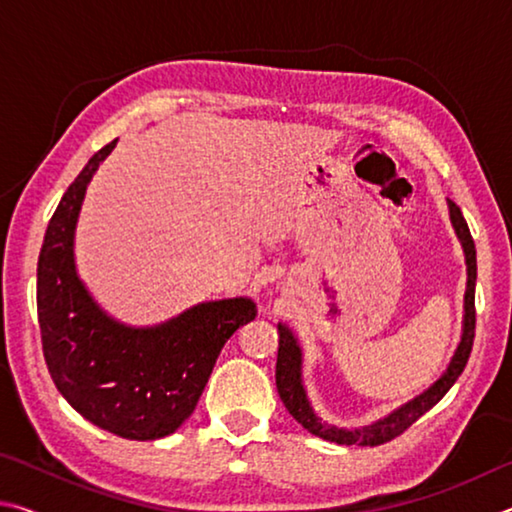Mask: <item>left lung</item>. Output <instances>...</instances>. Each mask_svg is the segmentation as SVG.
Here are the masks:
<instances>
[{
    "mask_svg": "<svg viewBox=\"0 0 512 512\" xmlns=\"http://www.w3.org/2000/svg\"><path fill=\"white\" fill-rule=\"evenodd\" d=\"M449 207V221H452V228L456 232L458 241L463 246L465 255V266H467V287H465V298H463V332L461 341H458L456 350L449 359L447 368L443 375H440L429 388H424L420 395H415L413 400L404 402L397 406L384 418L366 424V427H336V424H329L323 418H318V413L311 406L307 397L305 381H302V348L298 343V336L291 332L289 325L277 323V334H280V348H277V363H275V386L277 393H280V400L287 406V411L296 418L302 427L314 436L329 440V443L339 445H363V447H375L381 443H388L395 436H400L411 424L422 418L424 413L433 409L440 400H443L445 393L454 386V381L461 377L465 370V363L470 359L472 343H474V287H476V248L470 235V228L463 219L461 207L456 203L447 201Z\"/></svg>",
    "mask_w": 512,
    "mask_h": 512,
    "instance_id": "8db88e82",
    "label": "left lung"
}]
</instances>
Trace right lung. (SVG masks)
<instances>
[{
	"instance_id": "obj_1",
	"label": "right lung",
	"mask_w": 512,
	"mask_h": 512,
	"mask_svg": "<svg viewBox=\"0 0 512 512\" xmlns=\"http://www.w3.org/2000/svg\"><path fill=\"white\" fill-rule=\"evenodd\" d=\"M117 142L103 146L60 198L38 259L42 352L60 395L85 420L128 440H155L194 413L221 348L257 316L255 302L207 300L158 325L112 318L76 271L85 192Z\"/></svg>"
}]
</instances>
